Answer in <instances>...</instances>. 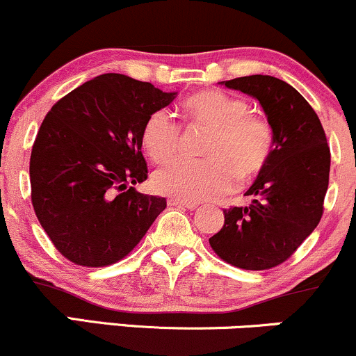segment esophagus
<instances>
[{"label": "esophagus", "mask_w": 356, "mask_h": 356, "mask_svg": "<svg viewBox=\"0 0 356 356\" xmlns=\"http://www.w3.org/2000/svg\"><path fill=\"white\" fill-rule=\"evenodd\" d=\"M168 205H171V207H185V209H188V210H195L198 207L197 203L185 202V200H179V198H170V200H168Z\"/></svg>", "instance_id": "esophagus-1"}]
</instances>
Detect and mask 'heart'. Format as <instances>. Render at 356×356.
<instances>
[{
  "label": "heart",
  "instance_id": "heart-1",
  "mask_svg": "<svg viewBox=\"0 0 356 356\" xmlns=\"http://www.w3.org/2000/svg\"><path fill=\"white\" fill-rule=\"evenodd\" d=\"M186 119L210 127L203 145L205 158L177 156L159 166L153 185L159 193L185 202L225 195L242 179L264 168L273 151V129L250 104L220 90H205L183 102ZM143 146L154 161L170 158L179 145V124L166 109H158L143 127Z\"/></svg>",
  "mask_w": 356,
  "mask_h": 356
}]
</instances>
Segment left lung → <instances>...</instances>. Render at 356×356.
Returning a JSON list of instances; mask_svg holds the SVG:
<instances>
[{
    "label": "left lung",
    "mask_w": 356,
    "mask_h": 356,
    "mask_svg": "<svg viewBox=\"0 0 356 356\" xmlns=\"http://www.w3.org/2000/svg\"><path fill=\"white\" fill-rule=\"evenodd\" d=\"M261 104L273 129V151L245 195L249 207L223 210L211 249L247 270L279 266L316 229L330 179V147L313 107L293 86L270 75L220 82Z\"/></svg>",
    "instance_id": "8db88e82"
}]
</instances>
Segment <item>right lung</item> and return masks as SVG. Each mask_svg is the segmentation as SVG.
<instances>
[{
    "instance_id": "obj_1",
    "label": "right lung",
    "mask_w": 356,
    "mask_h": 356,
    "mask_svg": "<svg viewBox=\"0 0 356 356\" xmlns=\"http://www.w3.org/2000/svg\"><path fill=\"white\" fill-rule=\"evenodd\" d=\"M149 82L104 74L50 109L30 158L31 203L43 230L74 264L121 261L166 209L136 191L147 178L143 127L175 101Z\"/></svg>"
}]
</instances>
